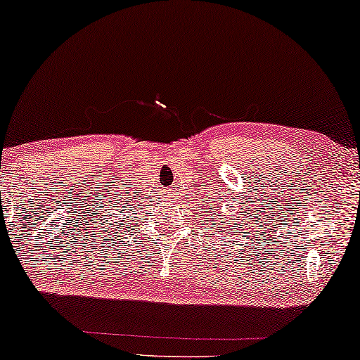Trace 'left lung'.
I'll list each match as a JSON object with an SVG mask.
<instances>
[{
  "instance_id": "8db88e82",
  "label": "left lung",
  "mask_w": 360,
  "mask_h": 360,
  "mask_svg": "<svg viewBox=\"0 0 360 360\" xmlns=\"http://www.w3.org/2000/svg\"><path fill=\"white\" fill-rule=\"evenodd\" d=\"M219 206H221V201H219ZM218 206H210V211L211 213L208 214V218H206V223H211V224H218V221H221V219H224V216L226 214H223V213H219L218 210ZM231 218H233V216H231ZM226 223H228V221H226ZM236 223V221H234ZM240 223H244V221H240ZM229 224H233V223H229ZM243 226V224H240ZM233 228H238V226H233Z\"/></svg>"
}]
</instances>
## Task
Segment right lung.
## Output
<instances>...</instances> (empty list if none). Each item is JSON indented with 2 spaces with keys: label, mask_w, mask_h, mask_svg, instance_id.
<instances>
[{
  "label": "right lung",
  "mask_w": 360,
  "mask_h": 360,
  "mask_svg": "<svg viewBox=\"0 0 360 360\" xmlns=\"http://www.w3.org/2000/svg\"><path fill=\"white\" fill-rule=\"evenodd\" d=\"M121 219H124V218H122V216H121Z\"/></svg>",
  "instance_id": "right-lung-1"
}]
</instances>
